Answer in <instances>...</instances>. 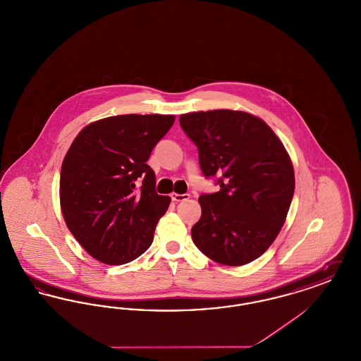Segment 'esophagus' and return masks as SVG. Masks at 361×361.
Segmentation results:
<instances>
[{
  "label": "esophagus",
  "instance_id": "obj_1",
  "mask_svg": "<svg viewBox=\"0 0 361 361\" xmlns=\"http://www.w3.org/2000/svg\"><path fill=\"white\" fill-rule=\"evenodd\" d=\"M188 193H183V195H180V193H172L173 202H183V200H188Z\"/></svg>",
  "mask_w": 361,
  "mask_h": 361
}]
</instances>
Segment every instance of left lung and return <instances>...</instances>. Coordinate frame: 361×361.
Wrapping results in <instances>:
<instances>
[{
    "label": "left lung",
    "mask_w": 361,
    "mask_h": 361,
    "mask_svg": "<svg viewBox=\"0 0 361 361\" xmlns=\"http://www.w3.org/2000/svg\"><path fill=\"white\" fill-rule=\"evenodd\" d=\"M199 149L206 177L221 174L219 192L202 195L192 227L197 249L215 262L240 267L264 255L286 222L295 190L291 158L257 116L231 109L180 115Z\"/></svg>",
    "instance_id": "left-lung-1"
}]
</instances>
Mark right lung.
<instances>
[{"label": "right lung", "instance_id": "1", "mask_svg": "<svg viewBox=\"0 0 361 361\" xmlns=\"http://www.w3.org/2000/svg\"><path fill=\"white\" fill-rule=\"evenodd\" d=\"M174 115H118L93 121L73 140L59 180L61 211L86 252L108 265L143 255L171 204L146 164Z\"/></svg>", "mask_w": 361, "mask_h": 361}]
</instances>
